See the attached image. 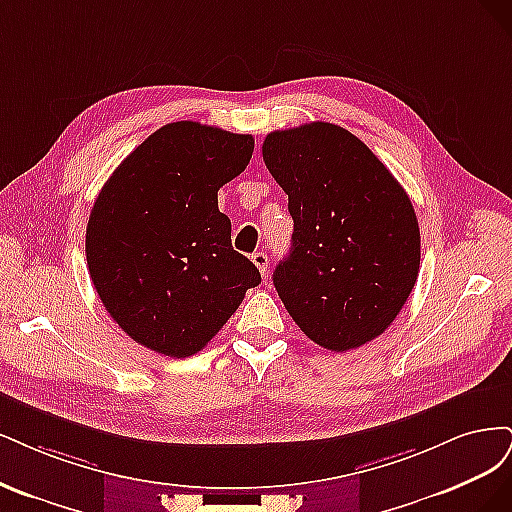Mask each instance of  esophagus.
Listing matches in <instances>:
<instances>
[{
	"mask_svg": "<svg viewBox=\"0 0 512 512\" xmlns=\"http://www.w3.org/2000/svg\"><path fill=\"white\" fill-rule=\"evenodd\" d=\"M253 263L257 266V270L261 272V274H266L268 272V266H270V257H268V253H263V251H259V253H253Z\"/></svg>",
	"mask_w": 512,
	"mask_h": 512,
	"instance_id": "34e87169",
	"label": "esophagus"
}]
</instances>
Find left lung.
Segmentation results:
<instances>
[{"label":"left lung","instance_id":"left-lung-1","mask_svg":"<svg viewBox=\"0 0 512 512\" xmlns=\"http://www.w3.org/2000/svg\"><path fill=\"white\" fill-rule=\"evenodd\" d=\"M261 153L293 219L291 251L272 276L287 312L327 351L381 336L419 276L410 197L364 142L334 123L272 131Z\"/></svg>","mask_w":512,"mask_h":512}]
</instances>
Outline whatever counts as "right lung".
<instances>
[{
    "label": "right lung",
    "instance_id": "1",
    "mask_svg": "<svg viewBox=\"0 0 512 512\" xmlns=\"http://www.w3.org/2000/svg\"><path fill=\"white\" fill-rule=\"evenodd\" d=\"M255 140L195 121L163 125L106 180L87 225V266L110 317L138 344L189 357L261 283L232 246L219 189Z\"/></svg>",
    "mask_w": 512,
    "mask_h": 512
}]
</instances>
